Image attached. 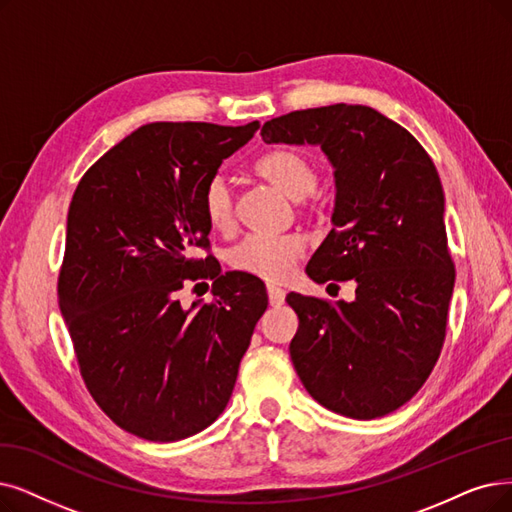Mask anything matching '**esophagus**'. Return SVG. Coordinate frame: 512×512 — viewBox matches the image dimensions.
I'll use <instances>...</instances> for the list:
<instances>
[{"label": "esophagus", "instance_id": "esophagus-1", "mask_svg": "<svg viewBox=\"0 0 512 512\" xmlns=\"http://www.w3.org/2000/svg\"><path fill=\"white\" fill-rule=\"evenodd\" d=\"M267 292H269V302L273 306H279L285 302V290L279 288V285H267Z\"/></svg>", "mask_w": 512, "mask_h": 512}]
</instances>
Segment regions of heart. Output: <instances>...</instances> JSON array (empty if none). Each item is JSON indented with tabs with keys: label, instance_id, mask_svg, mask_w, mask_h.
<instances>
[{
	"label": "heart",
	"instance_id": "1",
	"mask_svg": "<svg viewBox=\"0 0 512 512\" xmlns=\"http://www.w3.org/2000/svg\"><path fill=\"white\" fill-rule=\"evenodd\" d=\"M256 172L269 180L285 197L304 199L317 185V172L304 153L279 147L264 153L256 161ZM203 214L214 231H227L233 224V189L224 174H214L201 195ZM304 243L300 237H260L248 235L229 250V264L235 271L248 273L267 281L288 277L292 264L302 256Z\"/></svg>",
	"mask_w": 512,
	"mask_h": 512
}]
</instances>
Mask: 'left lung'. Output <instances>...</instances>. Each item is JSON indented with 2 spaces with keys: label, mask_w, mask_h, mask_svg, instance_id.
I'll list each match as a JSON object with an SVG mask.
<instances>
[{
  "label": "left lung",
  "mask_w": 512,
  "mask_h": 512,
  "mask_svg": "<svg viewBox=\"0 0 512 512\" xmlns=\"http://www.w3.org/2000/svg\"><path fill=\"white\" fill-rule=\"evenodd\" d=\"M260 134L267 145L321 147L330 159L334 229L306 275L357 283L353 302L285 298L300 321L294 370L327 410L357 420L391 414L433 372L454 292L435 163L410 132L363 105L292 111Z\"/></svg>",
  "instance_id": "left-lung-1"
}]
</instances>
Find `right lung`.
<instances>
[{
    "mask_svg": "<svg viewBox=\"0 0 512 512\" xmlns=\"http://www.w3.org/2000/svg\"><path fill=\"white\" fill-rule=\"evenodd\" d=\"M258 128L140 126L94 163L71 199L60 313L90 395L140 439H187L224 412L267 311L264 283L235 271L218 275L212 304L182 309L176 298L187 277L212 279V258H195L212 229L203 187Z\"/></svg>",
    "mask_w": 512,
    "mask_h": 512,
    "instance_id": "add662e5",
    "label": "right lung"
}]
</instances>
